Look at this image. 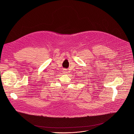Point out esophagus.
<instances>
[{"label": "esophagus", "instance_id": "1", "mask_svg": "<svg viewBox=\"0 0 134 134\" xmlns=\"http://www.w3.org/2000/svg\"><path fill=\"white\" fill-rule=\"evenodd\" d=\"M64 73H66V72H67V70H65L64 71Z\"/></svg>", "mask_w": 134, "mask_h": 134}]
</instances>
